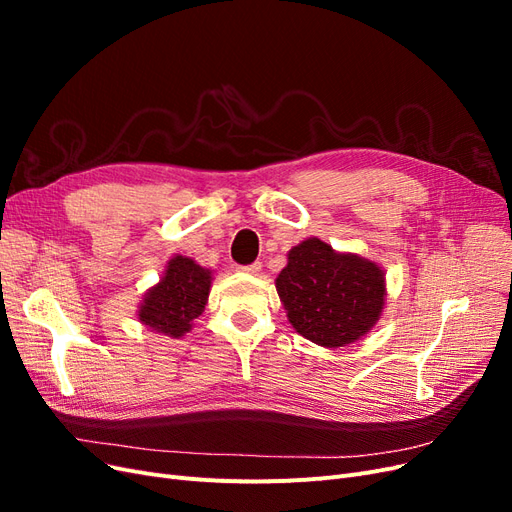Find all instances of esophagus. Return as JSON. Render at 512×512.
<instances>
[{"instance_id":"1","label":"esophagus","mask_w":512,"mask_h":512,"mask_svg":"<svg viewBox=\"0 0 512 512\" xmlns=\"http://www.w3.org/2000/svg\"><path fill=\"white\" fill-rule=\"evenodd\" d=\"M237 269L243 271V273H258L262 269V265H260V262H252V265H239Z\"/></svg>"}]
</instances>
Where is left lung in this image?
<instances>
[{
    "instance_id": "obj_1",
    "label": "left lung",
    "mask_w": 512,
    "mask_h": 512,
    "mask_svg": "<svg viewBox=\"0 0 512 512\" xmlns=\"http://www.w3.org/2000/svg\"><path fill=\"white\" fill-rule=\"evenodd\" d=\"M275 286L297 333L327 348L365 335L384 305L380 267L361 256L335 254L320 239L292 247Z\"/></svg>"
}]
</instances>
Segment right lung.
Segmentation results:
<instances>
[{"mask_svg": "<svg viewBox=\"0 0 512 512\" xmlns=\"http://www.w3.org/2000/svg\"><path fill=\"white\" fill-rule=\"evenodd\" d=\"M209 286L211 273L207 269L196 265L192 258L175 256L168 262L162 282L147 292L138 318L156 333L181 337L205 312Z\"/></svg>", "mask_w": 512, "mask_h": 512, "instance_id": "add662e5", "label": "right lung"}]
</instances>
